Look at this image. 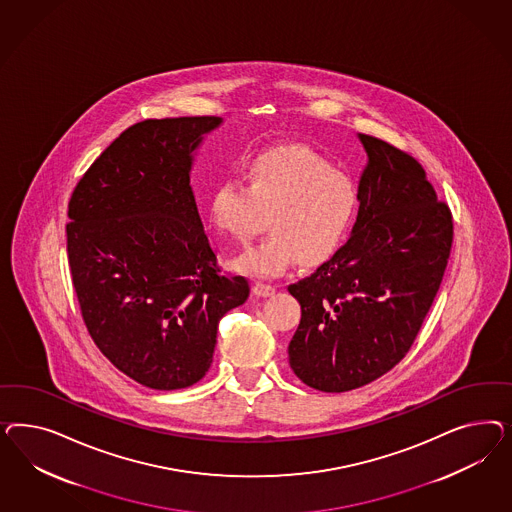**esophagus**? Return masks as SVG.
<instances>
[{
  "label": "esophagus",
  "instance_id": "1",
  "mask_svg": "<svg viewBox=\"0 0 512 512\" xmlns=\"http://www.w3.org/2000/svg\"><path fill=\"white\" fill-rule=\"evenodd\" d=\"M253 293H255L257 296H270L276 293V289H274L272 285H266V283L257 281V283L253 285Z\"/></svg>",
  "mask_w": 512,
  "mask_h": 512
}]
</instances>
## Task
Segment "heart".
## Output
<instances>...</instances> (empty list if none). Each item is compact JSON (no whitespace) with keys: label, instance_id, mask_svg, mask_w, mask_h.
Listing matches in <instances>:
<instances>
[{"label":"heart","instance_id":"heart-1","mask_svg":"<svg viewBox=\"0 0 512 512\" xmlns=\"http://www.w3.org/2000/svg\"><path fill=\"white\" fill-rule=\"evenodd\" d=\"M355 208L353 180L296 144L253 157L246 184L223 180L210 199L214 225L238 244H249L268 219L270 234L233 263L253 278L279 276L296 259L325 261L340 246Z\"/></svg>","mask_w":512,"mask_h":512}]
</instances>
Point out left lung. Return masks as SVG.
Segmentation results:
<instances>
[{
  "mask_svg": "<svg viewBox=\"0 0 512 512\" xmlns=\"http://www.w3.org/2000/svg\"><path fill=\"white\" fill-rule=\"evenodd\" d=\"M368 165L351 238L289 285L302 308L289 364L308 387L345 392L392 370L419 334L449 263L452 216L413 155L358 135Z\"/></svg>",
  "mask_w": 512,
  "mask_h": 512,
  "instance_id": "1",
  "label": "left lung"
}]
</instances>
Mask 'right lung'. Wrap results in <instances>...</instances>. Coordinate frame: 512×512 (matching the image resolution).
<instances>
[{
	"label": "right lung",
	"instance_id": "obj_1",
	"mask_svg": "<svg viewBox=\"0 0 512 512\" xmlns=\"http://www.w3.org/2000/svg\"><path fill=\"white\" fill-rule=\"evenodd\" d=\"M217 116L131 125L80 178L67 255L86 328L144 387L187 388L208 372L221 317L248 279L225 276L204 234L189 174Z\"/></svg>",
	"mask_w": 512,
	"mask_h": 512
}]
</instances>
